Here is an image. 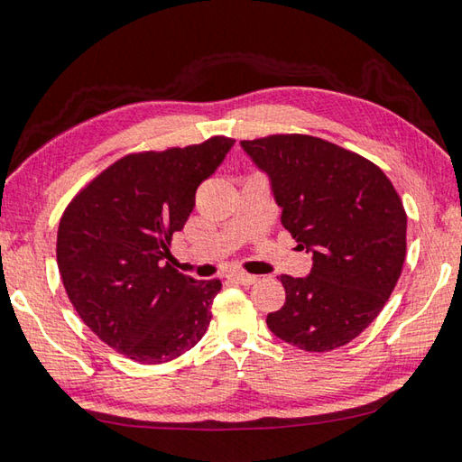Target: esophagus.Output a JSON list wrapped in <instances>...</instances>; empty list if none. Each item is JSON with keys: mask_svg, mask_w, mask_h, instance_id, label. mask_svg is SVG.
Wrapping results in <instances>:
<instances>
[{"mask_svg": "<svg viewBox=\"0 0 462 462\" xmlns=\"http://www.w3.org/2000/svg\"><path fill=\"white\" fill-rule=\"evenodd\" d=\"M228 279L238 282V284H245V287H250V284H254L258 281V276L254 274H248V273H242V271H236V273H230Z\"/></svg>", "mask_w": 462, "mask_h": 462, "instance_id": "34e87169", "label": "esophagus"}]
</instances>
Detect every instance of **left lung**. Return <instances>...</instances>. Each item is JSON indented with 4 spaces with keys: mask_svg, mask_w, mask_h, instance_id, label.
<instances>
[{
    "mask_svg": "<svg viewBox=\"0 0 462 462\" xmlns=\"http://www.w3.org/2000/svg\"><path fill=\"white\" fill-rule=\"evenodd\" d=\"M240 145L266 173L284 228L313 254L307 276H281L287 300L268 313V329L305 351L346 346L380 315L400 279V196L380 167L319 137L271 135Z\"/></svg>",
    "mask_w": 462,
    "mask_h": 462,
    "instance_id": "obj_1",
    "label": "left lung"
}]
</instances>
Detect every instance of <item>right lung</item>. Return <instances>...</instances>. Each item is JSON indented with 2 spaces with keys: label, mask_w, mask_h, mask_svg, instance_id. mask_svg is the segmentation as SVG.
I'll return each instance as SVG.
<instances>
[{
  "label": "right lung",
  "mask_w": 462,
  "mask_h": 462,
  "mask_svg": "<svg viewBox=\"0 0 462 462\" xmlns=\"http://www.w3.org/2000/svg\"><path fill=\"white\" fill-rule=\"evenodd\" d=\"M232 145L234 139L212 137L123 157L62 214L56 258L70 303L108 347L133 362H171L204 337L222 282L194 281L167 260L198 186Z\"/></svg>",
  "instance_id": "add662e5"
}]
</instances>
